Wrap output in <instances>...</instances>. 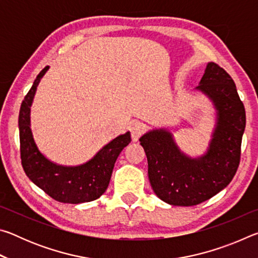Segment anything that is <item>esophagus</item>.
Returning a JSON list of instances; mask_svg holds the SVG:
<instances>
[{
	"label": "esophagus",
	"instance_id": "obj_1",
	"mask_svg": "<svg viewBox=\"0 0 258 258\" xmlns=\"http://www.w3.org/2000/svg\"><path fill=\"white\" fill-rule=\"evenodd\" d=\"M130 131H131V137H132L133 141H138L139 138L145 133L146 131V126L141 121H133L130 126Z\"/></svg>",
	"mask_w": 258,
	"mask_h": 258
}]
</instances>
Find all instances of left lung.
<instances>
[{"label":"left lung","instance_id":"1","mask_svg":"<svg viewBox=\"0 0 258 258\" xmlns=\"http://www.w3.org/2000/svg\"><path fill=\"white\" fill-rule=\"evenodd\" d=\"M197 90L212 100L217 110L206 155L187 157L166 130L150 131L140 138L152 190L174 206H195L212 198L232 181L240 163L246 111L233 80L217 63L209 62Z\"/></svg>","mask_w":258,"mask_h":258}]
</instances>
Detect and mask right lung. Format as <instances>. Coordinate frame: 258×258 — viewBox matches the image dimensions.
Returning a JSON list of instances; mask_svg holds the SVG:
<instances>
[{"mask_svg": "<svg viewBox=\"0 0 258 258\" xmlns=\"http://www.w3.org/2000/svg\"><path fill=\"white\" fill-rule=\"evenodd\" d=\"M49 66L38 74L26 94L19 111L21 165L34 184L51 198L64 204H82L98 199L107 190L117 157L131 142L130 132L119 135L104 146L92 159L80 166L52 163L37 149L30 130V106L41 78Z\"/></svg>", "mask_w": 258, "mask_h": 258, "instance_id": "1", "label": "right lung"}]
</instances>
